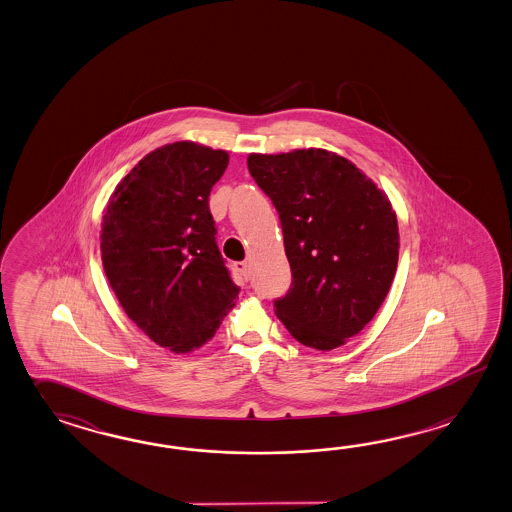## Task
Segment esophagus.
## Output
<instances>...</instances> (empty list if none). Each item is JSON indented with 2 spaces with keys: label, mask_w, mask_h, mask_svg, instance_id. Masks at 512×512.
I'll list each match as a JSON object with an SVG mask.
<instances>
[{
  "label": "esophagus",
  "mask_w": 512,
  "mask_h": 512,
  "mask_svg": "<svg viewBox=\"0 0 512 512\" xmlns=\"http://www.w3.org/2000/svg\"><path fill=\"white\" fill-rule=\"evenodd\" d=\"M235 268H237V272H240V275H242L246 281H250V266H248V262H237Z\"/></svg>",
  "instance_id": "esophagus-1"
}]
</instances>
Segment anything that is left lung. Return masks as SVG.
Returning <instances> with one entry per match:
<instances>
[{"mask_svg":"<svg viewBox=\"0 0 512 512\" xmlns=\"http://www.w3.org/2000/svg\"><path fill=\"white\" fill-rule=\"evenodd\" d=\"M253 180L272 200L292 284L273 301L299 343L330 351L375 318L398 262L397 215L349 159L321 148L250 154Z\"/></svg>","mask_w":512,"mask_h":512,"instance_id":"left-lung-1","label":"left lung"}]
</instances>
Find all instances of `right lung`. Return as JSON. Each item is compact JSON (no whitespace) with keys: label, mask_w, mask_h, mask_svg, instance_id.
Instances as JSON below:
<instances>
[{"label":"right lung","mask_w":512,"mask_h":512,"mask_svg":"<svg viewBox=\"0 0 512 512\" xmlns=\"http://www.w3.org/2000/svg\"><path fill=\"white\" fill-rule=\"evenodd\" d=\"M228 161V152L191 141L156 148L104 211L101 257L110 286L128 318L172 353L211 340L239 297L209 211Z\"/></svg>","instance_id":"1"}]
</instances>
